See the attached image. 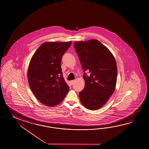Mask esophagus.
Returning <instances> with one entry per match:
<instances>
[{
	"label": "esophagus",
	"instance_id": "esophagus-1",
	"mask_svg": "<svg viewBox=\"0 0 149 149\" xmlns=\"http://www.w3.org/2000/svg\"><path fill=\"white\" fill-rule=\"evenodd\" d=\"M74 82H75V80L70 81V84L71 85H73V84H74Z\"/></svg>",
	"mask_w": 149,
	"mask_h": 149
}]
</instances>
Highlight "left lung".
I'll list each match as a JSON object with an SVG mask.
<instances>
[{
    "instance_id": "8db88e82",
    "label": "left lung",
    "mask_w": 149,
    "mask_h": 149,
    "mask_svg": "<svg viewBox=\"0 0 149 149\" xmlns=\"http://www.w3.org/2000/svg\"><path fill=\"white\" fill-rule=\"evenodd\" d=\"M84 72V88L79 93L81 102L86 108L96 110L108 100L116 88L117 67L112 53L97 40L74 43ZM90 75H86L85 71Z\"/></svg>"
}]
</instances>
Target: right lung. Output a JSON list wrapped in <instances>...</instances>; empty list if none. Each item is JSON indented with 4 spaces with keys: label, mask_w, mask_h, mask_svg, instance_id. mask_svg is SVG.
I'll list each match as a JSON object with an SVG mask.
<instances>
[{
    "label": "right lung",
    "mask_w": 149,
    "mask_h": 149,
    "mask_svg": "<svg viewBox=\"0 0 149 149\" xmlns=\"http://www.w3.org/2000/svg\"><path fill=\"white\" fill-rule=\"evenodd\" d=\"M71 44L72 41L43 43L31 59L27 70L29 84L37 99L45 106L61 103L70 90L63 76L61 61Z\"/></svg>",
    "instance_id": "obj_1"
}]
</instances>
